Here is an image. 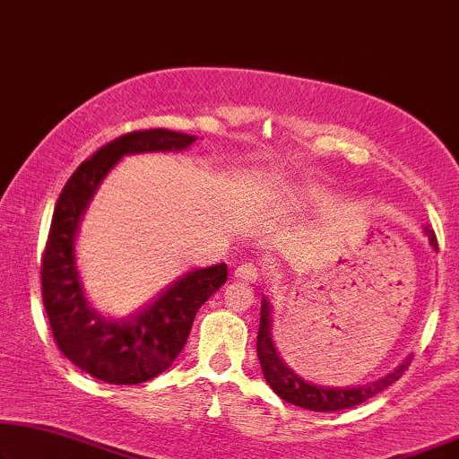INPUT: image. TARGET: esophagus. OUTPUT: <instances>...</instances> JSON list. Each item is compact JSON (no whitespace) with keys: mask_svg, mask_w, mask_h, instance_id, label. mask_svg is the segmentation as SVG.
<instances>
[{"mask_svg":"<svg viewBox=\"0 0 459 459\" xmlns=\"http://www.w3.org/2000/svg\"><path fill=\"white\" fill-rule=\"evenodd\" d=\"M257 276H260V268H257L255 264H251V262L238 264V266L235 268V279H237V281L255 282Z\"/></svg>","mask_w":459,"mask_h":459,"instance_id":"esophagus-1","label":"esophagus"}]
</instances>
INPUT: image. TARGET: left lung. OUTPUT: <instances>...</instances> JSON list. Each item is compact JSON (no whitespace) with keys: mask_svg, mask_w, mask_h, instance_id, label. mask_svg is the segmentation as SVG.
<instances>
[{"mask_svg":"<svg viewBox=\"0 0 459 459\" xmlns=\"http://www.w3.org/2000/svg\"><path fill=\"white\" fill-rule=\"evenodd\" d=\"M424 235L429 237V243L437 251V237L435 230L426 227ZM257 359H260L264 378L270 385L276 395L285 402L299 405V408L312 411H339L350 410L353 405H359L368 399L378 395L386 386H391L395 380L402 378V374L410 364V358L403 359L395 370L385 374L383 378L372 380V383L358 385V386H322L309 380H303L299 374L293 372L281 358L276 343L273 339V303L268 297H262L260 307V331H257Z\"/></svg>","mask_w":459,"mask_h":459,"instance_id":"left-lung-1","label":"left lung"}]
</instances>
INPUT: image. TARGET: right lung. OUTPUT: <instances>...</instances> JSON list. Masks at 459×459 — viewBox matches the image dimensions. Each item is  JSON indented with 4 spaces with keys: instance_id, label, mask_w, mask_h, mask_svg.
<instances>
[{
    "instance_id": "obj_1",
    "label": "right lung",
    "mask_w": 459,
    "mask_h": 459,
    "mask_svg": "<svg viewBox=\"0 0 459 459\" xmlns=\"http://www.w3.org/2000/svg\"><path fill=\"white\" fill-rule=\"evenodd\" d=\"M195 137L150 128L103 145L76 168L57 199L41 262L43 306L56 345L82 372L109 385H139L168 370L189 339L197 309L227 282V264L195 268L126 318L91 307L76 268V232L101 180L125 156L183 152Z\"/></svg>"
}]
</instances>
